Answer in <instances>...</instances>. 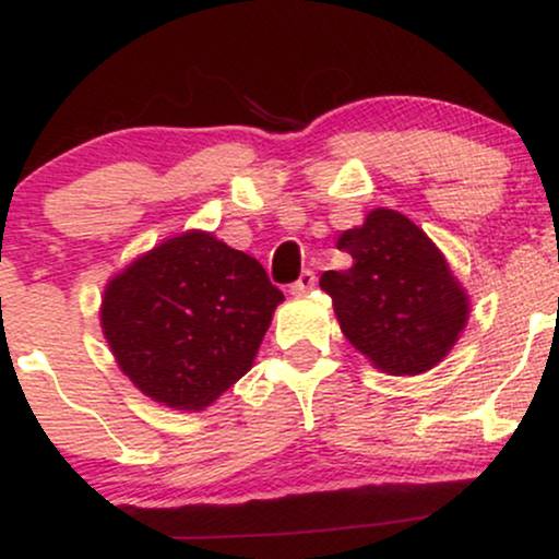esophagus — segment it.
<instances>
[{
    "instance_id": "1",
    "label": "esophagus",
    "mask_w": 559,
    "mask_h": 559,
    "mask_svg": "<svg viewBox=\"0 0 559 559\" xmlns=\"http://www.w3.org/2000/svg\"><path fill=\"white\" fill-rule=\"evenodd\" d=\"M316 288V273L312 271H301V275L292 284V294H307Z\"/></svg>"
}]
</instances>
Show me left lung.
<instances>
[{"label": "left lung", "instance_id": "left-lung-1", "mask_svg": "<svg viewBox=\"0 0 559 559\" xmlns=\"http://www.w3.org/2000/svg\"><path fill=\"white\" fill-rule=\"evenodd\" d=\"M349 271H325L342 333L389 376H418L447 357L467 323V294L439 247L396 210L378 207L338 236Z\"/></svg>", "mask_w": 559, "mask_h": 559}]
</instances>
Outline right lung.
<instances>
[{"instance_id":"right-lung-1","label":"right lung","mask_w":559,"mask_h":559,"mask_svg":"<svg viewBox=\"0 0 559 559\" xmlns=\"http://www.w3.org/2000/svg\"><path fill=\"white\" fill-rule=\"evenodd\" d=\"M281 301L258 260L186 230L115 275L99 316L120 370L146 396L202 409L252 368Z\"/></svg>"}]
</instances>
